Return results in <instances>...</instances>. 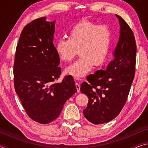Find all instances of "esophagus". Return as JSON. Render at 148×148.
Returning <instances> with one entry per match:
<instances>
[{
	"mask_svg": "<svg viewBox=\"0 0 148 148\" xmlns=\"http://www.w3.org/2000/svg\"><path fill=\"white\" fill-rule=\"evenodd\" d=\"M76 87L77 91L79 92L80 91V86H79V84L77 82H76Z\"/></svg>",
	"mask_w": 148,
	"mask_h": 148,
	"instance_id": "1",
	"label": "esophagus"
}]
</instances>
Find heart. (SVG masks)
<instances>
[{
  "mask_svg": "<svg viewBox=\"0 0 148 148\" xmlns=\"http://www.w3.org/2000/svg\"><path fill=\"white\" fill-rule=\"evenodd\" d=\"M113 39L112 29L108 25H98L82 20L72 27L69 38L59 39L55 49L59 58L71 62L79 51V58L67 67L66 74L82 77L91 71L93 65L101 66L108 56Z\"/></svg>",
  "mask_w": 148,
  "mask_h": 148,
  "instance_id": "heart-1",
  "label": "heart"
}]
</instances>
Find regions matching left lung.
Returning a JSON list of instances; mask_svg holds the SVG:
<instances>
[{
    "mask_svg": "<svg viewBox=\"0 0 148 148\" xmlns=\"http://www.w3.org/2000/svg\"><path fill=\"white\" fill-rule=\"evenodd\" d=\"M120 25V36L114 59L94 74L87 76V82L80 91L89 102L83 113L95 125L109 122L121 111L131 89L135 74L136 44L131 27L121 16L116 15Z\"/></svg>",
    "mask_w": 148,
    "mask_h": 148,
    "instance_id": "1",
    "label": "left lung"
}]
</instances>
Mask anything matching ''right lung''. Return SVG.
<instances>
[{
  "label": "right lung",
  "instance_id": "1",
  "mask_svg": "<svg viewBox=\"0 0 148 148\" xmlns=\"http://www.w3.org/2000/svg\"><path fill=\"white\" fill-rule=\"evenodd\" d=\"M46 17L25 26L16 47L14 64L15 90L26 113L34 121L49 123L77 91L71 76L57 83L60 59L53 43L55 21Z\"/></svg>",
  "mask_w": 148,
  "mask_h": 148
}]
</instances>
